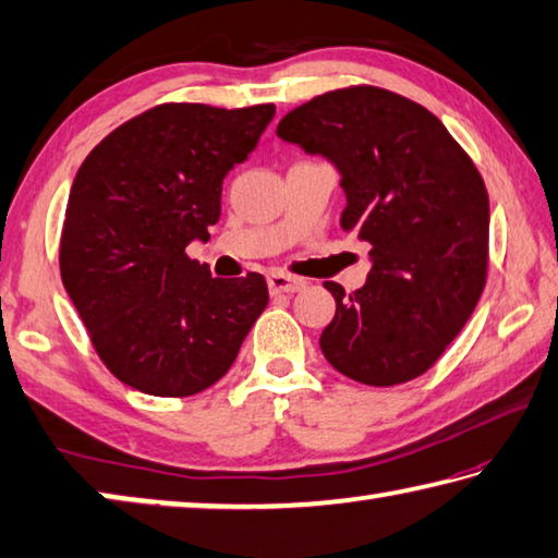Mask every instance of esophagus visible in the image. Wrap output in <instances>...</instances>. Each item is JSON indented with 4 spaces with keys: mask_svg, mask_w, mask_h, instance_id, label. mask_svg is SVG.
I'll return each instance as SVG.
<instances>
[{
    "mask_svg": "<svg viewBox=\"0 0 558 558\" xmlns=\"http://www.w3.org/2000/svg\"><path fill=\"white\" fill-rule=\"evenodd\" d=\"M305 286H307L305 280L286 276V272H270V276H268V288H270L272 295H282V292H288V295H290V292H298Z\"/></svg>",
    "mask_w": 558,
    "mask_h": 558,
    "instance_id": "esophagus-1",
    "label": "esophagus"
}]
</instances>
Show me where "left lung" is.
Listing matches in <instances>:
<instances>
[{
  "instance_id": "8db88e82",
  "label": "left lung",
  "mask_w": 558,
  "mask_h": 558,
  "mask_svg": "<svg viewBox=\"0 0 558 558\" xmlns=\"http://www.w3.org/2000/svg\"><path fill=\"white\" fill-rule=\"evenodd\" d=\"M278 137L342 177V229L372 245V272L337 302L319 337L329 364L366 386L426 374L475 310L487 280L489 199L446 125L399 93L352 86L290 110Z\"/></svg>"
}]
</instances>
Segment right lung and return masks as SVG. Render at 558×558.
Here are the masks:
<instances>
[{
	"label": "right lung",
	"mask_w": 558,
	"mask_h": 558,
	"mask_svg": "<svg viewBox=\"0 0 558 558\" xmlns=\"http://www.w3.org/2000/svg\"><path fill=\"white\" fill-rule=\"evenodd\" d=\"M276 106L165 102L122 122L73 179L61 280L102 364L149 396L182 399L231 369L268 305L260 272L211 278L186 256L221 216V184Z\"/></svg>",
	"instance_id": "right-lung-1"
}]
</instances>
